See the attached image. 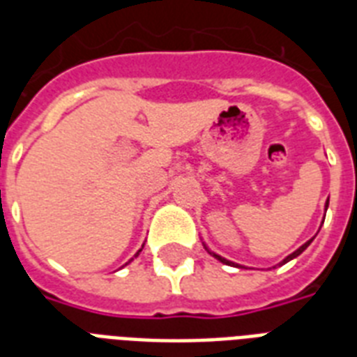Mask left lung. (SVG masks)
Segmentation results:
<instances>
[{"label": "left lung", "mask_w": 357, "mask_h": 357, "mask_svg": "<svg viewBox=\"0 0 357 357\" xmlns=\"http://www.w3.org/2000/svg\"><path fill=\"white\" fill-rule=\"evenodd\" d=\"M328 202H330V200H328ZM328 202H326V209H328ZM311 241H313V238H310V241H307V243H304V244H302V246H300L298 250H294L293 254H291V255H287V257H285V259H283L282 263H280V265H285V263H287V261L294 259V257H298V255L302 254V252H304V250L307 248V246H310V244H311ZM204 246H206V244H204ZM206 250H207V252H209V254L213 255V257H215V259H218V261H220V263H224V265H234V266H241V265H237V263H234V261H228V259H226V257H222V255H218V254H215V252H211V250L207 248V246H206Z\"/></svg>", "instance_id": "1"}]
</instances>
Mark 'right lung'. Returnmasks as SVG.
<instances>
[{
	"label": "right lung",
	"instance_id": "add662e5",
	"mask_svg": "<svg viewBox=\"0 0 357 357\" xmlns=\"http://www.w3.org/2000/svg\"><path fill=\"white\" fill-rule=\"evenodd\" d=\"M139 252H140V250H139ZM139 252H137V255H139ZM137 255H135V257H137Z\"/></svg>",
	"mask_w": 357,
	"mask_h": 357
}]
</instances>
